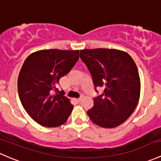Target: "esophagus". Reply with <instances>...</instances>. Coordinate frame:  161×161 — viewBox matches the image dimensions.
<instances>
[{"label":"esophagus","mask_w":161,"mask_h":161,"mask_svg":"<svg viewBox=\"0 0 161 161\" xmlns=\"http://www.w3.org/2000/svg\"><path fill=\"white\" fill-rule=\"evenodd\" d=\"M76 99V101H77V102H79V101L81 100V99H82V97H79V98H77V99Z\"/></svg>","instance_id":"34e87169"}]
</instances>
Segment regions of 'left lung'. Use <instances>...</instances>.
Wrapping results in <instances>:
<instances>
[{"label": "left lung", "instance_id": "obj_1", "mask_svg": "<svg viewBox=\"0 0 161 161\" xmlns=\"http://www.w3.org/2000/svg\"><path fill=\"white\" fill-rule=\"evenodd\" d=\"M95 87L103 92L94 98L87 112L92 123L103 128H115L124 123L137 106L140 80L137 67L129 54L109 48L80 50Z\"/></svg>", "mask_w": 161, "mask_h": 161}]
</instances>
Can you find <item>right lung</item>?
I'll use <instances>...</instances> for the list:
<instances>
[{"label": "right lung", "mask_w": 161, "mask_h": 161, "mask_svg": "<svg viewBox=\"0 0 161 161\" xmlns=\"http://www.w3.org/2000/svg\"><path fill=\"white\" fill-rule=\"evenodd\" d=\"M79 58V50L46 49L25 59L18 75V94L27 113L42 126L57 127L70 116L73 105L56 86Z\"/></svg>", "instance_id": "add662e5"}]
</instances>
